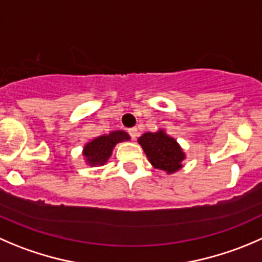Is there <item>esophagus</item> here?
<instances>
[{
	"instance_id": "34e87169",
	"label": "esophagus",
	"mask_w": 262,
	"mask_h": 262,
	"mask_svg": "<svg viewBox=\"0 0 262 262\" xmlns=\"http://www.w3.org/2000/svg\"><path fill=\"white\" fill-rule=\"evenodd\" d=\"M128 133H129V136L132 137V138L136 139L137 137H138V129H137V128H130V129H128Z\"/></svg>"
}]
</instances>
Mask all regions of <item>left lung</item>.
<instances>
[{
    "label": "left lung",
    "mask_w": 262,
    "mask_h": 262,
    "mask_svg": "<svg viewBox=\"0 0 262 262\" xmlns=\"http://www.w3.org/2000/svg\"><path fill=\"white\" fill-rule=\"evenodd\" d=\"M139 144L148 157L152 166L174 172L182 167V161L185 155L174 138L165 134L164 130L156 133H144L138 138Z\"/></svg>",
    "instance_id": "left-lung-1"
}]
</instances>
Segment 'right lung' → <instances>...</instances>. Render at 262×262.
Returning <instances> with one entry per match:
<instances>
[{"instance_id":"1","label":"right lung","mask_w":262,"mask_h":262,"mask_svg":"<svg viewBox=\"0 0 262 262\" xmlns=\"http://www.w3.org/2000/svg\"><path fill=\"white\" fill-rule=\"evenodd\" d=\"M129 134L123 130L111 132L110 134H103V136L97 137L90 143L84 146L83 155L90 165H103L108 160V157L113 154V149L116 143L123 141H129Z\"/></svg>"}]
</instances>
